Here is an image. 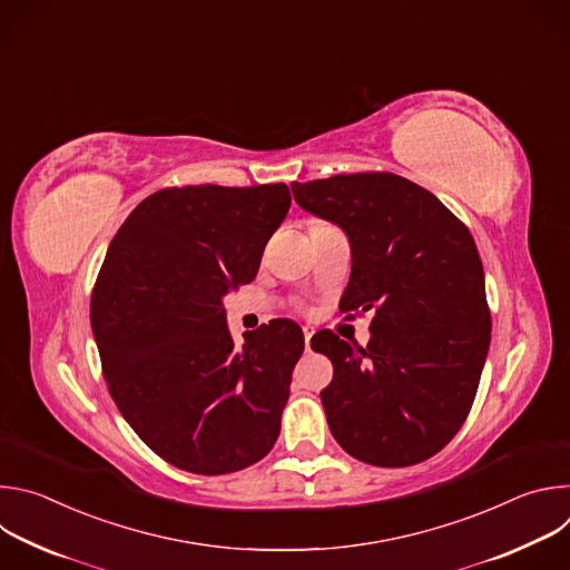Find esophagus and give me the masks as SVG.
Returning a JSON list of instances; mask_svg holds the SVG:
<instances>
[{"instance_id": "1", "label": "esophagus", "mask_w": 570, "mask_h": 570, "mask_svg": "<svg viewBox=\"0 0 570 570\" xmlns=\"http://www.w3.org/2000/svg\"><path fill=\"white\" fill-rule=\"evenodd\" d=\"M302 332H304V347H306V352H311V338H313V327H304Z\"/></svg>"}]
</instances>
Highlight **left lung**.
Segmentation results:
<instances>
[{"label": "left lung", "instance_id": "8db88e82", "mask_svg": "<svg viewBox=\"0 0 570 570\" xmlns=\"http://www.w3.org/2000/svg\"><path fill=\"white\" fill-rule=\"evenodd\" d=\"M295 203L345 229L352 275L347 317L372 311L367 347L324 330L320 392L336 442L374 466H411L442 451L464 424L490 350L484 273L466 225L431 191L394 174L293 183Z\"/></svg>", "mask_w": 570, "mask_h": 570}]
</instances>
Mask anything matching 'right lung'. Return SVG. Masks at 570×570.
<instances>
[{"instance_id": "obj_1", "label": "right lung", "mask_w": 570, "mask_h": 570, "mask_svg": "<svg viewBox=\"0 0 570 570\" xmlns=\"http://www.w3.org/2000/svg\"><path fill=\"white\" fill-rule=\"evenodd\" d=\"M288 207L284 183L159 189L110 243L90 304L104 376L141 442L178 469H246L279 435L304 334L277 317L234 347L223 297L257 277Z\"/></svg>"}]
</instances>
